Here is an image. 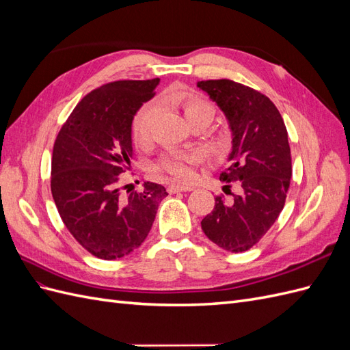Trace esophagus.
Segmentation results:
<instances>
[{"label": "esophagus", "instance_id": "34e87169", "mask_svg": "<svg viewBox=\"0 0 350 350\" xmlns=\"http://www.w3.org/2000/svg\"><path fill=\"white\" fill-rule=\"evenodd\" d=\"M167 191H169V194L185 193V191H193V188L191 187H181V185H169Z\"/></svg>", "mask_w": 350, "mask_h": 350}]
</instances>
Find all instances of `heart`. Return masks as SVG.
<instances>
[{
    "mask_svg": "<svg viewBox=\"0 0 350 350\" xmlns=\"http://www.w3.org/2000/svg\"><path fill=\"white\" fill-rule=\"evenodd\" d=\"M174 103L181 107L184 111L185 118L189 124H193L198 120H208L213 118V108L198 96L189 93H178L171 98ZM156 105L149 102L144 103L143 107L137 111L131 122V134L135 142H146L150 135L152 122L156 115ZM203 153L201 152H172L163 156L161 161L153 165V172L157 175H169L172 176L178 183H189L194 179L196 169L194 166L201 162Z\"/></svg>",
    "mask_w": 350,
    "mask_h": 350,
    "instance_id": "1",
    "label": "heart"
}]
</instances>
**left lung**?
<instances>
[{"label":"left lung","mask_w":350,"mask_h":350,"mask_svg":"<svg viewBox=\"0 0 350 350\" xmlns=\"http://www.w3.org/2000/svg\"><path fill=\"white\" fill-rule=\"evenodd\" d=\"M197 88L226 116L232 152L220 179L238 185V194L230 200L215 198V208L201 220V229L221 250L247 251L267 234L283 210L292 176L288 131L266 94L226 79L198 81Z\"/></svg>","instance_id":"1"}]
</instances>
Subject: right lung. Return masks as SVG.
<instances>
[{"instance_id": "add662e5", "label": "right lung", "mask_w": 350, "mask_h": 350, "mask_svg": "<svg viewBox=\"0 0 350 350\" xmlns=\"http://www.w3.org/2000/svg\"><path fill=\"white\" fill-rule=\"evenodd\" d=\"M159 79L120 80L86 94L61 126L52 152L51 191L70 234L92 256L116 260L149 235L163 185L144 183L122 197L120 175L131 165V122L154 96Z\"/></svg>"}]
</instances>
